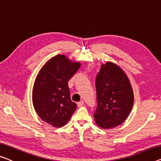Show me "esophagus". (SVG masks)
Wrapping results in <instances>:
<instances>
[{"mask_svg": "<svg viewBox=\"0 0 161 161\" xmlns=\"http://www.w3.org/2000/svg\"><path fill=\"white\" fill-rule=\"evenodd\" d=\"M77 105H78V107H81V106H83L84 105V102L83 101H81V102H79L78 103H77Z\"/></svg>", "mask_w": 161, "mask_h": 161, "instance_id": "34e87169", "label": "esophagus"}]
</instances>
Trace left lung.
<instances>
[{
	"label": "left lung",
	"instance_id": "8db88e82",
	"mask_svg": "<svg viewBox=\"0 0 161 161\" xmlns=\"http://www.w3.org/2000/svg\"><path fill=\"white\" fill-rule=\"evenodd\" d=\"M97 108L96 124L103 129L116 127L129 116L134 104V92L130 81L117 64L106 61L96 76Z\"/></svg>",
	"mask_w": 161,
	"mask_h": 161
}]
</instances>
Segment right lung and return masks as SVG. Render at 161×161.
Segmentation results:
<instances>
[{
	"instance_id": "obj_1",
	"label": "right lung",
	"mask_w": 161,
	"mask_h": 161,
	"mask_svg": "<svg viewBox=\"0 0 161 161\" xmlns=\"http://www.w3.org/2000/svg\"><path fill=\"white\" fill-rule=\"evenodd\" d=\"M80 66L79 61L59 54L39 71L32 89V103L42 121L59 128L70 120L77 106L71 100L68 82Z\"/></svg>"
}]
</instances>
